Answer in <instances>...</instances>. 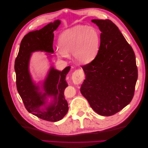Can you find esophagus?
<instances>
[{
    "mask_svg": "<svg viewBox=\"0 0 148 148\" xmlns=\"http://www.w3.org/2000/svg\"><path fill=\"white\" fill-rule=\"evenodd\" d=\"M84 79V73L82 70H75L72 73L71 79L74 83L79 84L82 82Z\"/></svg>",
    "mask_w": 148,
    "mask_h": 148,
    "instance_id": "1",
    "label": "esophagus"
}]
</instances>
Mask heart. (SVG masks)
Here are the masks:
<instances>
[{
    "mask_svg": "<svg viewBox=\"0 0 148 148\" xmlns=\"http://www.w3.org/2000/svg\"><path fill=\"white\" fill-rule=\"evenodd\" d=\"M99 44L100 36L95 28L76 25L60 34V47L57 49V55L62 59H67L70 53H73L78 63L88 64L96 57Z\"/></svg>",
    "mask_w": 148,
    "mask_h": 148,
    "instance_id": "heart-1",
    "label": "heart"
}]
</instances>
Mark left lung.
<instances>
[{
  "label": "left lung",
  "mask_w": 148,
  "mask_h": 148,
  "mask_svg": "<svg viewBox=\"0 0 148 148\" xmlns=\"http://www.w3.org/2000/svg\"><path fill=\"white\" fill-rule=\"evenodd\" d=\"M91 21L101 31V44L95 59L82 66L86 78L80 91L96 113L110 116L133 99L138 78L135 55L112 21Z\"/></svg>",
  "instance_id": "obj_1"
}]
</instances>
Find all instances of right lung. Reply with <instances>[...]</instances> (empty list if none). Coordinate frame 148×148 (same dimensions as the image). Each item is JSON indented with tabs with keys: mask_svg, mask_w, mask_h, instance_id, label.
<instances>
[{
	"mask_svg": "<svg viewBox=\"0 0 148 148\" xmlns=\"http://www.w3.org/2000/svg\"><path fill=\"white\" fill-rule=\"evenodd\" d=\"M60 23V20H57L41 29L26 34L21 42L15 62L16 88L25 108L38 118L49 122L62 119L68 112V102L64 92L68 86L65 78L70 66H66L61 71L51 66L41 85L42 92L39 85L33 80L29 65L33 52H45L48 53V57H51L49 53H53V31ZM49 97L52 99L50 102L48 101Z\"/></svg>",
	"mask_w": 148,
	"mask_h": 148,
	"instance_id": "1",
	"label": "right lung"
}]
</instances>
